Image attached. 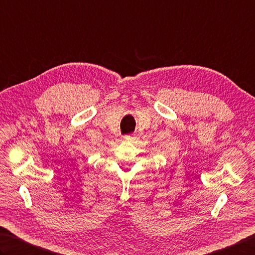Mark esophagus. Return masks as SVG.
I'll list each match as a JSON object with an SVG mask.
<instances>
[{"label":"esophagus","mask_w":255,"mask_h":255,"mask_svg":"<svg viewBox=\"0 0 255 255\" xmlns=\"http://www.w3.org/2000/svg\"><path fill=\"white\" fill-rule=\"evenodd\" d=\"M123 138H124V140H126V141H129V140H131V138H132V136H131V135H124Z\"/></svg>","instance_id":"esophagus-1"}]
</instances>
